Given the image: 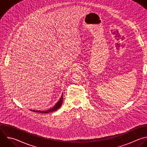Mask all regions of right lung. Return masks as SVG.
<instances>
[{
    "label": "right lung",
    "instance_id": "right-lung-1",
    "mask_svg": "<svg viewBox=\"0 0 147 147\" xmlns=\"http://www.w3.org/2000/svg\"><path fill=\"white\" fill-rule=\"evenodd\" d=\"M63 94H62L60 99H59V100L56 103V104L54 106V107H53L52 109H50L48 110H45V111H40V110H32L34 112H38L40 113H48L50 112H52V111H55L56 110H57L58 109H59L60 107V106L62 105V103H63Z\"/></svg>",
    "mask_w": 147,
    "mask_h": 147
}]
</instances>
